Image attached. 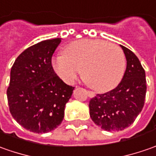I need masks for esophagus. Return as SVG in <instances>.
I'll return each instance as SVG.
<instances>
[{
	"instance_id": "esophagus-1",
	"label": "esophagus",
	"mask_w": 156,
	"mask_h": 156,
	"mask_svg": "<svg viewBox=\"0 0 156 156\" xmlns=\"http://www.w3.org/2000/svg\"><path fill=\"white\" fill-rule=\"evenodd\" d=\"M87 95H88V96H89L90 98H94V96H95V94H94V93H93V92H90V91H87Z\"/></svg>"
}]
</instances>
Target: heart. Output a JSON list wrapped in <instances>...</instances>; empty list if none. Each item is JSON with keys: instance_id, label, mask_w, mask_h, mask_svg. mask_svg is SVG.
<instances>
[{"instance_id": "1", "label": "heart", "mask_w": 156, "mask_h": 156, "mask_svg": "<svg viewBox=\"0 0 156 156\" xmlns=\"http://www.w3.org/2000/svg\"><path fill=\"white\" fill-rule=\"evenodd\" d=\"M51 67L62 81L72 84L81 76L88 87L98 93L112 90L125 70V56L116 44L100 39L84 38L71 42L63 55L54 56Z\"/></svg>"}]
</instances>
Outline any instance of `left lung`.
Segmentation results:
<instances>
[{"label":"left lung","instance_id":"obj_1","mask_svg":"<svg viewBox=\"0 0 156 156\" xmlns=\"http://www.w3.org/2000/svg\"><path fill=\"white\" fill-rule=\"evenodd\" d=\"M127 65L118 87L89 101L92 120L104 130H123L133 124L142 112L146 95V78L143 66L132 51L120 45Z\"/></svg>","mask_w":156,"mask_h":156}]
</instances>
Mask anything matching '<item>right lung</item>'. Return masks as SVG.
<instances>
[{
  "mask_svg": "<svg viewBox=\"0 0 156 156\" xmlns=\"http://www.w3.org/2000/svg\"><path fill=\"white\" fill-rule=\"evenodd\" d=\"M61 41L53 38L27 48L11 69L7 90L9 111L22 127L34 133H47L61 124L75 89L51 67L52 55Z\"/></svg>",
  "mask_w": 156,
  "mask_h": 156,
  "instance_id": "right-lung-1",
  "label": "right lung"
}]
</instances>
